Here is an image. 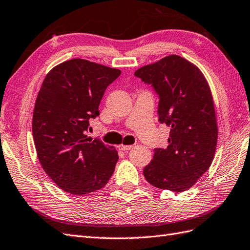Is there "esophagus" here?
I'll list each match as a JSON object with an SVG mask.
<instances>
[{"label":"esophagus","instance_id":"34e87169","mask_svg":"<svg viewBox=\"0 0 250 250\" xmlns=\"http://www.w3.org/2000/svg\"><path fill=\"white\" fill-rule=\"evenodd\" d=\"M132 147H133V146H131V145H119V146H118L119 149H120V150H122V151L130 150Z\"/></svg>","mask_w":250,"mask_h":250}]
</instances>
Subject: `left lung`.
<instances>
[{
	"label": "left lung",
	"instance_id": "obj_1",
	"mask_svg": "<svg viewBox=\"0 0 250 250\" xmlns=\"http://www.w3.org/2000/svg\"><path fill=\"white\" fill-rule=\"evenodd\" d=\"M159 97V122L170 127L166 148H154L146 181L182 192L210 167L218 141L213 100L203 73L179 56H168L134 72Z\"/></svg>",
	"mask_w": 250,
	"mask_h": 250
}]
</instances>
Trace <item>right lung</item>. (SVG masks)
<instances>
[{
	"label": "right lung",
	"mask_w": 250,
	"mask_h": 250,
	"mask_svg": "<svg viewBox=\"0 0 250 250\" xmlns=\"http://www.w3.org/2000/svg\"><path fill=\"white\" fill-rule=\"evenodd\" d=\"M116 68L72 59L44 79L36 101L32 134L44 171L66 192L83 195L104 187L119 160L113 146L87 138Z\"/></svg>",
	"instance_id": "obj_1"
}]
</instances>
